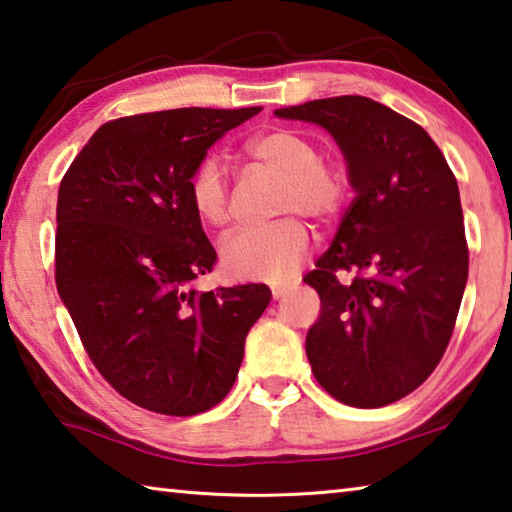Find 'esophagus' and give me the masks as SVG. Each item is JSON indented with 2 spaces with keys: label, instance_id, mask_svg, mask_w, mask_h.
I'll return each instance as SVG.
<instances>
[{
  "label": "esophagus",
  "instance_id": "1",
  "mask_svg": "<svg viewBox=\"0 0 512 512\" xmlns=\"http://www.w3.org/2000/svg\"><path fill=\"white\" fill-rule=\"evenodd\" d=\"M290 290H292V285H272V297L274 299H283Z\"/></svg>",
  "mask_w": 512,
  "mask_h": 512
}]
</instances>
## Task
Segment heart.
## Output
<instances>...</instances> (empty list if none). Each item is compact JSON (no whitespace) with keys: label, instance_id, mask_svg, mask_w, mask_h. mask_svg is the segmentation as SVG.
Listing matches in <instances>:
<instances>
[{"label":"heart","instance_id":"heart-1","mask_svg":"<svg viewBox=\"0 0 512 512\" xmlns=\"http://www.w3.org/2000/svg\"><path fill=\"white\" fill-rule=\"evenodd\" d=\"M256 166L281 175L276 213L308 215L315 222L335 220L348 197L342 166L321 159L306 132L274 128L247 143ZM188 202L209 227H224L231 218V188L218 159H204L188 177ZM299 215L242 227L222 242V265L236 279L283 283L297 274L310 251V231Z\"/></svg>","mask_w":512,"mask_h":512}]
</instances>
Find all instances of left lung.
Returning <instances> with one entry per match:
<instances>
[{
  "instance_id": "obj_1",
  "label": "left lung",
  "mask_w": 512,
  "mask_h": 512,
  "mask_svg": "<svg viewBox=\"0 0 512 512\" xmlns=\"http://www.w3.org/2000/svg\"><path fill=\"white\" fill-rule=\"evenodd\" d=\"M274 114L333 134L355 191L333 245L303 279L321 299L306 337L312 373L344 405H391L432 375L459 315L470 263L459 184L418 123L366 96Z\"/></svg>"
}]
</instances>
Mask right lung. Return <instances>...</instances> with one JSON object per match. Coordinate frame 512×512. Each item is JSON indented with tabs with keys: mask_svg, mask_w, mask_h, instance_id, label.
<instances>
[{
	"mask_svg": "<svg viewBox=\"0 0 512 512\" xmlns=\"http://www.w3.org/2000/svg\"><path fill=\"white\" fill-rule=\"evenodd\" d=\"M261 107H182L103 123L58 188L56 285L89 360L114 391L164 416L227 396L267 285L197 292L215 249L188 177Z\"/></svg>",
	"mask_w": 512,
	"mask_h": 512,
	"instance_id": "1",
	"label": "right lung"
}]
</instances>
